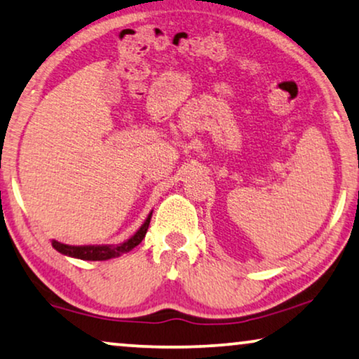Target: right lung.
Returning a JSON list of instances; mask_svg holds the SVG:
<instances>
[{"label": "right lung", "mask_w": 359, "mask_h": 359, "mask_svg": "<svg viewBox=\"0 0 359 359\" xmlns=\"http://www.w3.org/2000/svg\"><path fill=\"white\" fill-rule=\"evenodd\" d=\"M151 216H153V211L148 215V218L144 219V223L140 226V229L135 232L133 236L127 239L122 244H99V245H69L63 244V242L52 241L53 249L60 252V254L73 257V259L79 260H109V259H117V257L127 254V252L133 250L136 245L140 244L141 241L144 239L146 231H148Z\"/></svg>", "instance_id": "1"}]
</instances>
